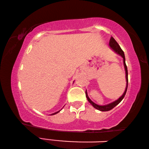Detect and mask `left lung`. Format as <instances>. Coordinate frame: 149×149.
Returning a JSON list of instances; mask_svg holds the SVG:
<instances>
[{
    "label": "left lung",
    "instance_id": "1",
    "mask_svg": "<svg viewBox=\"0 0 149 149\" xmlns=\"http://www.w3.org/2000/svg\"><path fill=\"white\" fill-rule=\"evenodd\" d=\"M109 45L110 47L112 48V49L114 50V51L116 52L117 54H120L121 56L123 58V65H124V68H125V78H126V82H127V84H126V87H125V90L124 93H123V94L122 95V97H120L119 99L118 100H115L114 102H113L112 103H110V104H107V105H104V106H100V105H98L97 104H95V103L93 102L91 100L89 97H88L87 95V91H85V94H86V97L88 100V101H89L91 104H92V106L94 108H95L96 109L99 110L100 111H102V112H105V111H109L110 110H112V108H114L116 106H117L119 103L122 101V99L124 98L125 95V93L126 91H127V86H128V73H127V65L125 64V55H124V52L122 50V49H121L120 45H118V42H116V41L112 37H111V38L110 39V42H109Z\"/></svg>",
    "mask_w": 149,
    "mask_h": 149
}]
</instances>
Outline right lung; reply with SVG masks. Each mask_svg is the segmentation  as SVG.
I'll return each instance as SVG.
<instances>
[{"label":"right lung","instance_id":"right-lung-1","mask_svg":"<svg viewBox=\"0 0 149 149\" xmlns=\"http://www.w3.org/2000/svg\"><path fill=\"white\" fill-rule=\"evenodd\" d=\"M60 110H59V111H58V112H55V113H54V114H52L51 115H54V114H57V113H58L59 112H60Z\"/></svg>","mask_w":149,"mask_h":149}]
</instances>
